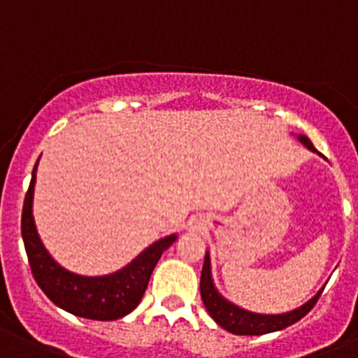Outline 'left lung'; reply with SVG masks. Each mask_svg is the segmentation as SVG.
I'll list each match as a JSON object with an SVG mask.
<instances>
[{"label":"left lung","instance_id":"obj_1","mask_svg":"<svg viewBox=\"0 0 358 358\" xmlns=\"http://www.w3.org/2000/svg\"><path fill=\"white\" fill-rule=\"evenodd\" d=\"M296 139L306 148H309L310 152L318 153V150L313 146V143L309 141L307 136L300 134V136H296ZM318 155H322V153H318ZM199 288H201V299L206 310H208V315L215 320L217 325L222 327L228 332L235 334V336H263V334L277 332V330L286 329V327L293 325L299 320H302L316 306V302H318L320 295L323 292L322 288L309 302L300 306L299 309L282 313V315H258V313H250V310L242 309V307L235 306L233 302L226 300L224 296L217 292L212 279V270H210L208 252L205 255V263H203L201 270V285H199Z\"/></svg>","mask_w":358,"mask_h":358}]
</instances>
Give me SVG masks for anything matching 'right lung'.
I'll return each mask as SVG.
<instances>
[{
    "label": "right lung",
    "mask_w": 358,
    "mask_h": 358,
    "mask_svg": "<svg viewBox=\"0 0 358 358\" xmlns=\"http://www.w3.org/2000/svg\"><path fill=\"white\" fill-rule=\"evenodd\" d=\"M36 166L38 160L33 168L21 217L22 240L36 285L56 306L65 309L66 313L81 318L99 320V322L123 318L139 306L157 262L164 250L175 242L176 235L157 240L129 265L109 275L88 277L69 272L52 259L36 233L35 219H33Z\"/></svg>",
    "instance_id": "1"
}]
</instances>
